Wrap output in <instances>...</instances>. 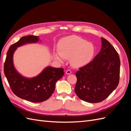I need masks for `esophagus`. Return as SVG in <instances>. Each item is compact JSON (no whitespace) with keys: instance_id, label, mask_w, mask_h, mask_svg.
<instances>
[{"instance_id":"esophagus-1","label":"esophagus","mask_w":131,"mask_h":131,"mask_svg":"<svg viewBox=\"0 0 131 131\" xmlns=\"http://www.w3.org/2000/svg\"><path fill=\"white\" fill-rule=\"evenodd\" d=\"M71 73H72V72H71V71H70V70H67L66 71V74L67 75H69V74H70Z\"/></svg>"}]
</instances>
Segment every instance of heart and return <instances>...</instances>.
Listing matches in <instances>:
<instances>
[{"mask_svg": "<svg viewBox=\"0 0 131 131\" xmlns=\"http://www.w3.org/2000/svg\"><path fill=\"white\" fill-rule=\"evenodd\" d=\"M58 51H54V58L61 63L70 58V63L74 67H82L92 60L95 47L92 43L77 35L62 38L58 44Z\"/></svg>", "mask_w": 131, "mask_h": 131, "instance_id": "obj_1", "label": "heart"}]
</instances>
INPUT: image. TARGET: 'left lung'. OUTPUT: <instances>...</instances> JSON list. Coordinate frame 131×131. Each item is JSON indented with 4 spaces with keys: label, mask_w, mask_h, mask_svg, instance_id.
<instances>
[{
    "label": "left lung",
    "mask_w": 131,
    "mask_h": 131,
    "mask_svg": "<svg viewBox=\"0 0 131 131\" xmlns=\"http://www.w3.org/2000/svg\"><path fill=\"white\" fill-rule=\"evenodd\" d=\"M100 52L76 73L75 92L80 100L95 103L104 100L119 82L120 60L114 47L102 38Z\"/></svg>",
    "instance_id": "1"
}]
</instances>
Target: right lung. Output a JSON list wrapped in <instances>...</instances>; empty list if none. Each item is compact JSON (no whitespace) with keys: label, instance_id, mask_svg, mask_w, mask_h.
Listing matches in <instances>:
<instances>
[{"label":"right lung","instance_id":"obj_1","mask_svg":"<svg viewBox=\"0 0 131 131\" xmlns=\"http://www.w3.org/2000/svg\"><path fill=\"white\" fill-rule=\"evenodd\" d=\"M39 41L38 36L22 37L9 47L4 67L5 75L14 93L19 98L34 103L42 102L49 99L54 92L56 82L64 74L63 68L51 66H47L33 78L23 77L17 72L13 62L15 51L19 46Z\"/></svg>","mask_w":131,"mask_h":131}]
</instances>
